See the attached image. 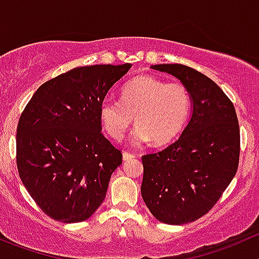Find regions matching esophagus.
I'll return each instance as SVG.
<instances>
[{"label": "esophagus", "mask_w": 259, "mask_h": 259, "mask_svg": "<svg viewBox=\"0 0 259 259\" xmlns=\"http://www.w3.org/2000/svg\"><path fill=\"white\" fill-rule=\"evenodd\" d=\"M135 156H136V155L132 154V152H128V151L123 152V160H131L134 159Z\"/></svg>", "instance_id": "1"}]
</instances>
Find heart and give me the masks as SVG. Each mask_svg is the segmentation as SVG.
<instances>
[{"instance_id": "heart-1", "label": "heart", "mask_w": 259, "mask_h": 259, "mask_svg": "<svg viewBox=\"0 0 259 259\" xmlns=\"http://www.w3.org/2000/svg\"><path fill=\"white\" fill-rule=\"evenodd\" d=\"M192 98L182 82H166L154 75H140L125 83L120 100L105 99L99 107V119L110 139L119 141L134 120L139 125L131 141L164 145L182 132L189 118Z\"/></svg>"}]
</instances>
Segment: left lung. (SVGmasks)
Returning a JSON list of instances; mask_svg holds the SVG:
<instances>
[{
  "instance_id": "obj_1",
  "label": "left lung",
  "mask_w": 259,
  "mask_h": 259,
  "mask_svg": "<svg viewBox=\"0 0 259 259\" xmlns=\"http://www.w3.org/2000/svg\"><path fill=\"white\" fill-rule=\"evenodd\" d=\"M151 68L179 78L192 98L181 137L142 156L141 194L150 212L160 223L182 225L206 215L235 177L240 130L234 104L207 76L178 63Z\"/></svg>"
}]
</instances>
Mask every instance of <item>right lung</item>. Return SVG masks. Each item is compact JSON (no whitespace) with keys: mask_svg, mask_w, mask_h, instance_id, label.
I'll list each match as a JSON object with an SVG mask.
<instances>
[{"mask_svg":"<svg viewBox=\"0 0 259 259\" xmlns=\"http://www.w3.org/2000/svg\"><path fill=\"white\" fill-rule=\"evenodd\" d=\"M130 68V63L72 68L44 82L21 113L17 170L49 218L81 223L104 201L122 152L102 134L99 107Z\"/></svg>","mask_w":259,"mask_h":259,"instance_id":"1","label":"right lung"}]
</instances>
